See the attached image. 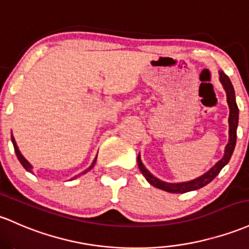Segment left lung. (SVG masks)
Returning a JSON list of instances; mask_svg holds the SVG:
<instances>
[{"label": "left lung", "instance_id": "left-lung-1", "mask_svg": "<svg viewBox=\"0 0 249 249\" xmlns=\"http://www.w3.org/2000/svg\"><path fill=\"white\" fill-rule=\"evenodd\" d=\"M220 74V83L222 84L223 89L226 91L227 94V103H228L229 106V118H228V124H229V139L228 144H227L225 147V155L221 158L220 160L213 166L212 169H209L206 174H203L202 176L197 177L195 179H191V181L188 182H179V183H169L160 181V178L154 176L149 170L144 166L143 162L141 160V155H138V166L141 169L142 174L144 175V177L146 178V181L150 183L151 185H154L155 188H158V189H162L164 191H168V193H174V194H183L187 193V191H193L197 190L200 188L204 187L208 183H210L215 177L217 176L218 173L222 170V168L227 165V163L231 160V155H233L234 149H235L236 144V129L237 124H239V107L236 105L235 100V91H234V87L231 85V80L223 72H218Z\"/></svg>", "mask_w": 249, "mask_h": 249}]
</instances>
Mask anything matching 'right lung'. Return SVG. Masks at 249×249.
<instances>
[{"mask_svg": "<svg viewBox=\"0 0 249 249\" xmlns=\"http://www.w3.org/2000/svg\"><path fill=\"white\" fill-rule=\"evenodd\" d=\"M12 142H13V145H14V150H15V154H16V156H18V160H20V163H21V164H22V166H23L24 169H26L27 171H29V173H32V171H33V166H32L31 163H29L28 160H27L26 158L23 157L22 154H21V152H20V150H18V144H16V142H15V138L13 137V135H12ZM95 160H97V157L94 158L93 163H92V164H91V166H89V168H87L86 170H84L83 173H81V174L76 175V176L73 177L72 179H74V178H76V177H78V176H80V175H84V174H86L87 171H89V170H91V169L93 168L94 164H95Z\"/></svg>", "mask_w": 249, "mask_h": 249, "instance_id": "obj_1", "label": "right lung"}]
</instances>
